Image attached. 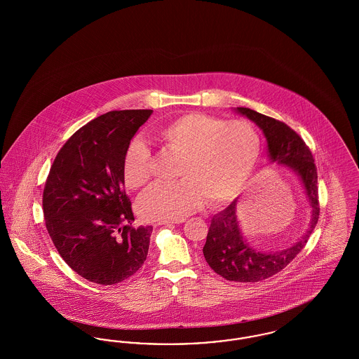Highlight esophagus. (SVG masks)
Instances as JSON below:
<instances>
[{
    "label": "esophagus",
    "mask_w": 359,
    "mask_h": 359,
    "mask_svg": "<svg viewBox=\"0 0 359 359\" xmlns=\"http://www.w3.org/2000/svg\"><path fill=\"white\" fill-rule=\"evenodd\" d=\"M186 221L184 218H180V219H172V221H161L160 224H164V226H171V224H180Z\"/></svg>",
    "instance_id": "obj_1"
}]
</instances>
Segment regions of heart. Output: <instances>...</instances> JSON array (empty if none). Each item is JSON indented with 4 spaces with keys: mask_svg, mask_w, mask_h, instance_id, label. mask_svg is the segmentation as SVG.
Wrapping results in <instances>:
<instances>
[{
    "mask_svg": "<svg viewBox=\"0 0 359 359\" xmlns=\"http://www.w3.org/2000/svg\"><path fill=\"white\" fill-rule=\"evenodd\" d=\"M161 147L180 158V182L157 186L138 202L148 221L180 219L208 201L211 207L234 199L256 167L261 140L246 121H226L205 113H188L154 132ZM152 154L141 138H133L123 154V177L132 189L152 179Z\"/></svg>",
    "mask_w": 359,
    "mask_h": 359,
    "instance_id": "heart-1",
    "label": "heart"
}]
</instances>
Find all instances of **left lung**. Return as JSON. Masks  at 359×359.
Wrapping results in <instances>:
<instances>
[{
    "label": "left lung",
    "mask_w": 359,
    "mask_h": 359,
    "mask_svg": "<svg viewBox=\"0 0 359 359\" xmlns=\"http://www.w3.org/2000/svg\"><path fill=\"white\" fill-rule=\"evenodd\" d=\"M234 110L253 121L264 132L269 161L287 167L299 177L311 207V219L304 236L290 248L276 252L257 250L245 239L237 217L238 198L212 217L203 246V255L210 268L229 281L257 283L283 271L306 246L320 211L318 172L306 142L288 125L248 107H236Z\"/></svg>",
    "instance_id": "obj_1"
}]
</instances>
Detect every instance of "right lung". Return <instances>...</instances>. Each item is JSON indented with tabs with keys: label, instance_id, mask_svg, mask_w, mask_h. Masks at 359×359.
<instances>
[{
	"label": "right lung",
	"instance_id": "add662e5",
	"mask_svg": "<svg viewBox=\"0 0 359 359\" xmlns=\"http://www.w3.org/2000/svg\"><path fill=\"white\" fill-rule=\"evenodd\" d=\"M154 110L109 111L69 137L53 160L43 192L46 226L69 268L113 285L148 256L152 226L133 227L123 154Z\"/></svg>",
	"mask_w": 359,
	"mask_h": 359
}]
</instances>
